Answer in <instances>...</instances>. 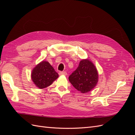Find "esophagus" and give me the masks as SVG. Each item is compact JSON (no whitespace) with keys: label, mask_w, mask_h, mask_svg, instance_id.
Segmentation results:
<instances>
[{"label":"esophagus","mask_w":135,"mask_h":135,"mask_svg":"<svg viewBox=\"0 0 135 135\" xmlns=\"http://www.w3.org/2000/svg\"><path fill=\"white\" fill-rule=\"evenodd\" d=\"M59 75H66L67 73L66 71H60L59 72Z\"/></svg>","instance_id":"esophagus-1"}]
</instances>
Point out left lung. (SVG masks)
Returning <instances> with one entry per match:
<instances>
[{"label": "left lung", "instance_id": "obj_1", "mask_svg": "<svg viewBox=\"0 0 135 135\" xmlns=\"http://www.w3.org/2000/svg\"><path fill=\"white\" fill-rule=\"evenodd\" d=\"M69 80L81 93L88 92L96 86L98 81L97 69L89 60H82L78 67L69 76Z\"/></svg>", "mask_w": 135, "mask_h": 135}]
</instances>
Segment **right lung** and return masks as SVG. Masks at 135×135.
I'll return each mask as SVG.
<instances>
[{"instance_id":"right-lung-1","label":"right lung","mask_w":135,"mask_h":135,"mask_svg":"<svg viewBox=\"0 0 135 135\" xmlns=\"http://www.w3.org/2000/svg\"><path fill=\"white\" fill-rule=\"evenodd\" d=\"M58 77L54 68L46 61L36 65L31 73L32 81L40 89L50 86Z\"/></svg>"}]
</instances>
